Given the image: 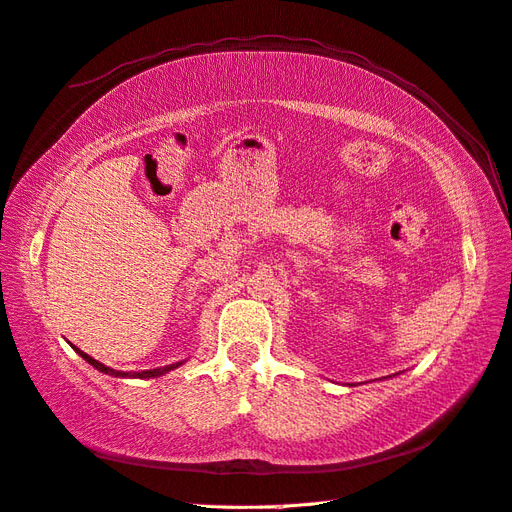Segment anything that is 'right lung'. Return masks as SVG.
<instances>
[{"mask_svg": "<svg viewBox=\"0 0 512 512\" xmlns=\"http://www.w3.org/2000/svg\"><path fill=\"white\" fill-rule=\"evenodd\" d=\"M75 348V346H73ZM77 350V355H80L82 359H86L90 365H93V368H97L99 372H103V374H110V376H134V378H151V376H162V374H166V372H170V370H175V368H179L181 363H173V365H166V368H157V370H147V372H116V370H112V368H108V365H103V363H99V361H95L93 357H88L86 352H82L80 348H75Z\"/></svg>", "mask_w": 512, "mask_h": 512, "instance_id": "add662e5", "label": "right lung"}]
</instances>
